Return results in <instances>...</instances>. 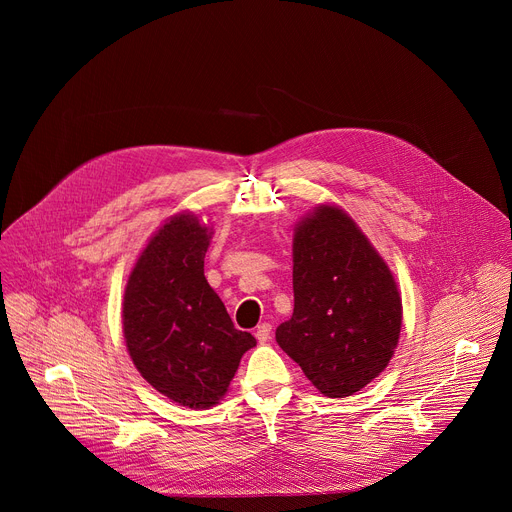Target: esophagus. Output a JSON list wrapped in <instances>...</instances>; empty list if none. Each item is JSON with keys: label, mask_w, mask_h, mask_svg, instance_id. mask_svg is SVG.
I'll list each match as a JSON object with an SVG mask.
<instances>
[{"label": "esophagus", "mask_w": 512, "mask_h": 512, "mask_svg": "<svg viewBox=\"0 0 512 512\" xmlns=\"http://www.w3.org/2000/svg\"><path fill=\"white\" fill-rule=\"evenodd\" d=\"M255 338L259 340V344H265L271 338V324H259L255 330Z\"/></svg>", "instance_id": "1"}]
</instances>
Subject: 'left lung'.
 Here are the masks:
<instances>
[{"instance_id":"obj_1","label":"left lung","mask_w":512,"mask_h":512,"mask_svg":"<svg viewBox=\"0 0 512 512\" xmlns=\"http://www.w3.org/2000/svg\"><path fill=\"white\" fill-rule=\"evenodd\" d=\"M294 314L275 340L326 397L377 379L401 336V291L354 218L318 204L294 227Z\"/></svg>"}]
</instances>
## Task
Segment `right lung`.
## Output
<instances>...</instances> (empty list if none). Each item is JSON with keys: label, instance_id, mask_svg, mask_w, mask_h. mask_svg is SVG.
<instances>
[{"label": "right lung", "instance_id": "add662e5", "mask_svg": "<svg viewBox=\"0 0 512 512\" xmlns=\"http://www.w3.org/2000/svg\"><path fill=\"white\" fill-rule=\"evenodd\" d=\"M212 235L190 210L170 216L141 249L123 294V336L135 369L190 409L221 401L243 354L257 344L235 328L204 277Z\"/></svg>", "mask_w": 512, "mask_h": 512}]
</instances>
